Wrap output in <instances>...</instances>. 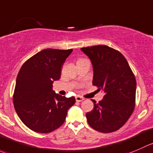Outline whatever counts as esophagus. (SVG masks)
I'll return each mask as SVG.
<instances>
[{
    "label": "esophagus",
    "instance_id": "esophagus-1",
    "mask_svg": "<svg viewBox=\"0 0 153 153\" xmlns=\"http://www.w3.org/2000/svg\"><path fill=\"white\" fill-rule=\"evenodd\" d=\"M75 100H76V102H82V101L84 100V98H82L81 96H75Z\"/></svg>",
    "mask_w": 153,
    "mask_h": 153
}]
</instances>
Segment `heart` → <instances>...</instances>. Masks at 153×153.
Returning a JSON list of instances; mask_svg holds the SVG:
<instances>
[{
	"instance_id": "obj_1",
	"label": "heart",
	"mask_w": 153,
	"mask_h": 153,
	"mask_svg": "<svg viewBox=\"0 0 153 153\" xmlns=\"http://www.w3.org/2000/svg\"><path fill=\"white\" fill-rule=\"evenodd\" d=\"M84 60V59H82V58H81V59H79V60H78V61H80V60Z\"/></svg>"
}]
</instances>
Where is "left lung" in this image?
I'll list each match as a JSON object with an SVG mask.
<instances>
[{
  "label": "left lung",
  "instance_id": "obj_1",
  "mask_svg": "<svg viewBox=\"0 0 153 153\" xmlns=\"http://www.w3.org/2000/svg\"><path fill=\"white\" fill-rule=\"evenodd\" d=\"M90 58L93 69V84L105 93L87 113V123L95 130L109 133L120 128L132 114L136 80L126 59L120 51L107 45L81 48Z\"/></svg>",
  "mask_w": 153,
  "mask_h": 153
}]
</instances>
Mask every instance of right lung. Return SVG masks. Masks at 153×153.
<instances>
[{
  "mask_svg": "<svg viewBox=\"0 0 153 153\" xmlns=\"http://www.w3.org/2000/svg\"><path fill=\"white\" fill-rule=\"evenodd\" d=\"M72 49L47 48L28 59L17 75L13 104L18 116L30 129L49 133L61 126L67 111L75 102L52 90L61 67Z\"/></svg>",
  "mask_w": 153,
  "mask_h": 153,
  "instance_id": "obj_1",
  "label": "right lung"
}]
</instances>
